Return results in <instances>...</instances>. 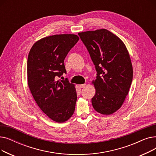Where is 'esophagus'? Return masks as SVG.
I'll return each instance as SVG.
<instances>
[{"label": "esophagus", "mask_w": 156, "mask_h": 156, "mask_svg": "<svg viewBox=\"0 0 156 156\" xmlns=\"http://www.w3.org/2000/svg\"><path fill=\"white\" fill-rule=\"evenodd\" d=\"M85 86H86V84H85V83H84V84H81V85H80V88H84Z\"/></svg>", "instance_id": "obj_1"}]
</instances>
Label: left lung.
Returning <instances> with one entry per match:
<instances>
[{
	"instance_id": "obj_1",
	"label": "left lung",
	"mask_w": 156,
	"mask_h": 156,
	"mask_svg": "<svg viewBox=\"0 0 156 156\" xmlns=\"http://www.w3.org/2000/svg\"><path fill=\"white\" fill-rule=\"evenodd\" d=\"M97 72L92 81L94 109L104 115L117 111L123 104L133 79V67L127 48L116 35L106 29L78 33Z\"/></svg>"
}]
</instances>
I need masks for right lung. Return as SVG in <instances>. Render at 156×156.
<instances>
[{
  "label": "right lung",
  "mask_w": 156,
  "mask_h": 156,
  "mask_svg": "<svg viewBox=\"0 0 156 156\" xmlns=\"http://www.w3.org/2000/svg\"><path fill=\"white\" fill-rule=\"evenodd\" d=\"M79 39L74 34L46 37L37 41L28 54L30 90L40 109L57 122L68 121L75 109V85L57 78L66 73L64 60Z\"/></svg>",
  "instance_id": "right-lung-1"
}]
</instances>
